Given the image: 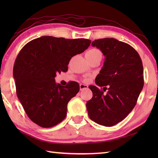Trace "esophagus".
<instances>
[{
	"mask_svg": "<svg viewBox=\"0 0 158 158\" xmlns=\"http://www.w3.org/2000/svg\"><path fill=\"white\" fill-rule=\"evenodd\" d=\"M79 87H80V90H84V89H87L88 88H89V86H88L87 85H85V84H80Z\"/></svg>",
	"mask_w": 158,
	"mask_h": 158,
	"instance_id": "34e87169",
	"label": "esophagus"
}]
</instances>
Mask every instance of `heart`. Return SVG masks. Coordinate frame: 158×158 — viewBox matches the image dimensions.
<instances>
[{
    "mask_svg": "<svg viewBox=\"0 0 158 158\" xmlns=\"http://www.w3.org/2000/svg\"><path fill=\"white\" fill-rule=\"evenodd\" d=\"M85 57L86 58H93L96 56L98 55H102L100 50L97 49H91L88 50L86 52H85Z\"/></svg>",
    "mask_w": 158,
    "mask_h": 158,
    "instance_id": "obj_1",
    "label": "heart"
}]
</instances>
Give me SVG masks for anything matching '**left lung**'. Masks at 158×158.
Wrapping results in <instances>:
<instances>
[{"instance_id":"obj_1","label":"left lung","mask_w":158,"mask_h":158,"mask_svg":"<svg viewBox=\"0 0 158 158\" xmlns=\"http://www.w3.org/2000/svg\"><path fill=\"white\" fill-rule=\"evenodd\" d=\"M91 45L100 49L105 59L95 78L98 86H89L93 98L87 102V111L92 121L111 127L122 121L137 104L143 86L142 61L132 47L116 39L95 40Z\"/></svg>"}]
</instances>
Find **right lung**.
I'll use <instances>...</instances> for the list:
<instances>
[{
  "mask_svg": "<svg viewBox=\"0 0 158 158\" xmlns=\"http://www.w3.org/2000/svg\"><path fill=\"white\" fill-rule=\"evenodd\" d=\"M90 43L87 39L42 36L21 49L13 77L19 100L35 123L47 128L65 119L67 105L79 92V85L70 81L63 86L54 78L57 73L68 71L72 57L84 52Z\"/></svg>",
  "mask_w": 158,
  "mask_h": 158,
  "instance_id": "right-lung-1",
  "label": "right lung"
}]
</instances>
